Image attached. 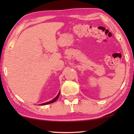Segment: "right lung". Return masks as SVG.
Instances as JSON below:
<instances>
[{"mask_svg":"<svg viewBox=\"0 0 134 134\" xmlns=\"http://www.w3.org/2000/svg\"><path fill=\"white\" fill-rule=\"evenodd\" d=\"M60 91L59 92L58 94H57V96L55 98H54L53 100H51V101H49V102H45V103H42V104H40V105H48V104H50V103H52L54 102H55L57 100V99L59 97V95H60Z\"/></svg>","mask_w":134,"mask_h":134,"instance_id":"obj_1","label":"right lung"}]
</instances>
